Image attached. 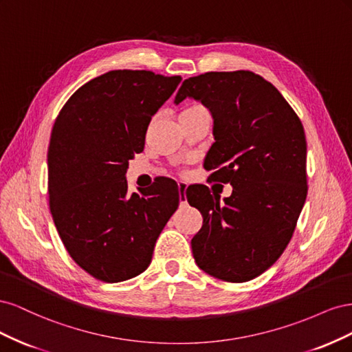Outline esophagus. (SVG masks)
<instances>
[{
	"instance_id": "obj_1",
	"label": "esophagus",
	"mask_w": 352,
	"mask_h": 352,
	"mask_svg": "<svg viewBox=\"0 0 352 352\" xmlns=\"http://www.w3.org/2000/svg\"><path fill=\"white\" fill-rule=\"evenodd\" d=\"M177 188H179V201L180 204H186V182H177Z\"/></svg>"
}]
</instances>
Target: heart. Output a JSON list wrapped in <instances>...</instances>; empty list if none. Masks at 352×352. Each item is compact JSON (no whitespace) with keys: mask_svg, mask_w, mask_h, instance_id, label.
Here are the masks:
<instances>
[{"mask_svg":"<svg viewBox=\"0 0 352 352\" xmlns=\"http://www.w3.org/2000/svg\"><path fill=\"white\" fill-rule=\"evenodd\" d=\"M199 109H202V107H201V105H192V107H189V109L184 110L182 113H189V111H195V110H199Z\"/></svg>","mask_w":352,"mask_h":352,"instance_id":"obj_1","label":"heart"}]
</instances>
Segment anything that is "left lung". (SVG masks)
<instances>
[{
    "instance_id": "8db88e82",
    "label": "left lung",
    "mask_w": 352,
    "mask_h": 352,
    "mask_svg": "<svg viewBox=\"0 0 352 352\" xmlns=\"http://www.w3.org/2000/svg\"><path fill=\"white\" fill-rule=\"evenodd\" d=\"M199 101L212 117L214 142L204 167L232 195L197 186L186 198L202 214L190 241L198 267L247 282L276 263L307 198V142L301 120L270 82L248 70L208 72L184 80L175 104Z\"/></svg>"
}]
</instances>
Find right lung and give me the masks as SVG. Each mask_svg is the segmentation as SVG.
<instances>
[{"label":"right lung","mask_w":352,"mask_h":352,"mask_svg":"<svg viewBox=\"0 0 352 352\" xmlns=\"http://www.w3.org/2000/svg\"><path fill=\"white\" fill-rule=\"evenodd\" d=\"M180 76L111 70L74 92L52 126L47 154L52 220L70 257L116 283L146 270L157 238L179 206L175 180L127 192L129 160Z\"/></svg>","instance_id":"1"}]
</instances>
